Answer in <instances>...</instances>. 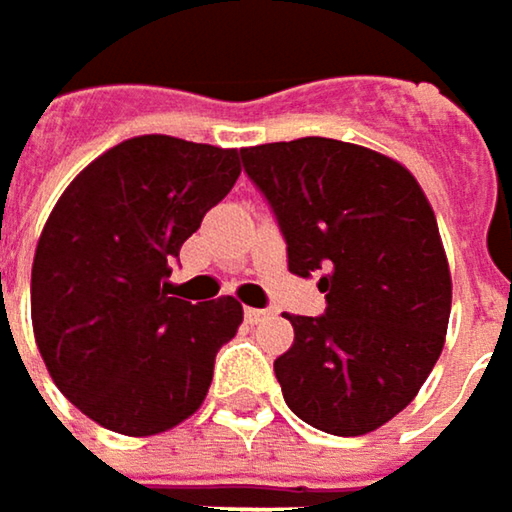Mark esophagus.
<instances>
[{"label": "esophagus", "instance_id": "esophagus-1", "mask_svg": "<svg viewBox=\"0 0 512 512\" xmlns=\"http://www.w3.org/2000/svg\"><path fill=\"white\" fill-rule=\"evenodd\" d=\"M269 317V311H263V308H246V320L255 326V323H263Z\"/></svg>", "mask_w": 512, "mask_h": 512}]
</instances>
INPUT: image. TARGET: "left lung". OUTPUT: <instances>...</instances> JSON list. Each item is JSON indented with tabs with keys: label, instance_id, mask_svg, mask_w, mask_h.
Wrapping results in <instances>:
<instances>
[{
	"label": "left lung",
	"instance_id": "1",
	"mask_svg": "<svg viewBox=\"0 0 512 512\" xmlns=\"http://www.w3.org/2000/svg\"><path fill=\"white\" fill-rule=\"evenodd\" d=\"M240 156L290 272H323L326 314L287 317L284 403L323 433H373L415 400L445 347L451 269L436 213L409 168L361 145L308 136Z\"/></svg>",
	"mask_w": 512,
	"mask_h": 512
}]
</instances>
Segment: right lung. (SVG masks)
<instances>
[{
	"label": "right lung",
	"mask_w": 512,
	"mask_h": 512,
	"mask_svg": "<svg viewBox=\"0 0 512 512\" xmlns=\"http://www.w3.org/2000/svg\"><path fill=\"white\" fill-rule=\"evenodd\" d=\"M240 177V151L136 136L85 165L32 263V329L58 391L121 436H156L207 397L234 296H168L171 260Z\"/></svg>",
	"instance_id": "add662e5"
}]
</instances>
